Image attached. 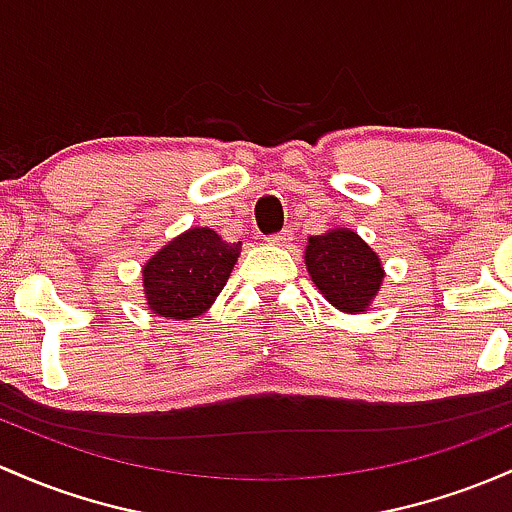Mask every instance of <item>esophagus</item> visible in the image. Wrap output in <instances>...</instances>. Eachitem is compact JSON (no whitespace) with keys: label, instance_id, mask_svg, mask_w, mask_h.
I'll return each instance as SVG.
<instances>
[{"label":"esophagus","instance_id":"34e87169","mask_svg":"<svg viewBox=\"0 0 512 512\" xmlns=\"http://www.w3.org/2000/svg\"><path fill=\"white\" fill-rule=\"evenodd\" d=\"M291 240H294V228H284V230H279V233L269 235V243L272 245H286V243H291Z\"/></svg>","mask_w":512,"mask_h":512}]
</instances>
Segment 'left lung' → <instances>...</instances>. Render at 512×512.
Instances as JSON below:
<instances>
[{
    "instance_id": "1",
    "label": "left lung",
    "mask_w": 512,
    "mask_h": 512,
    "mask_svg": "<svg viewBox=\"0 0 512 512\" xmlns=\"http://www.w3.org/2000/svg\"><path fill=\"white\" fill-rule=\"evenodd\" d=\"M306 267L320 294L345 313L364 311L384 279L376 252L357 233L345 228L311 235Z\"/></svg>"
}]
</instances>
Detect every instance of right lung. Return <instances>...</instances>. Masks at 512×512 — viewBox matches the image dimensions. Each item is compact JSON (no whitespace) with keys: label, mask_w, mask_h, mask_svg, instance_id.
<instances>
[{"label":"right lung","mask_w":512,"mask_h":512,"mask_svg":"<svg viewBox=\"0 0 512 512\" xmlns=\"http://www.w3.org/2000/svg\"><path fill=\"white\" fill-rule=\"evenodd\" d=\"M238 255L240 243H226L216 230H187L145 265L148 306L174 320L201 316L226 286Z\"/></svg>","instance_id":"1"}]
</instances>
